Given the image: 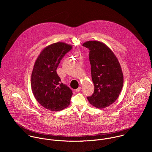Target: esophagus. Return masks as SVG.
Segmentation results:
<instances>
[{"instance_id":"obj_1","label":"esophagus","mask_w":152,"mask_h":152,"mask_svg":"<svg viewBox=\"0 0 152 152\" xmlns=\"http://www.w3.org/2000/svg\"><path fill=\"white\" fill-rule=\"evenodd\" d=\"M80 91H81V87H78L77 89H75V91H76L77 92H80Z\"/></svg>"}]
</instances>
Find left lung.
<instances>
[{
    "label": "left lung",
    "instance_id": "obj_1",
    "mask_svg": "<svg viewBox=\"0 0 152 152\" xmlns=\"http://www.w3.org/2000/svg\"><path fill=\"white\" fill-rule=\"evenodd\" d=\"M89 50L91 77L94 92L87 97L96 108H107L117 99L122 89L124 75L119 62L113 52L105 44L88 41L83 44Z\"/></svg>",
    "mask_w": 152,
    "mask_h": 152
}]
</instances>
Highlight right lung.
I'll return each mask as SVG.
<instances>
[{
    "mask_svg": "<svg viewBox=\"0 0 152 152\" xmlns=\"http://www.w3.org/2000/svg\"><path fill=\"white\" fill-rule=\"evenodd\" d=\"M72 47L64 42L51 44L44 48L35 61L31 87L36 99L44 108L60 111L70 104L72 92L61 83L56 69L62 58Z\"/></svg>",
    "mask_w": 152,
    "mask_h": 152,
    "instance_id": "obj_1",
    "label": "right lung"
}]
</instances>
